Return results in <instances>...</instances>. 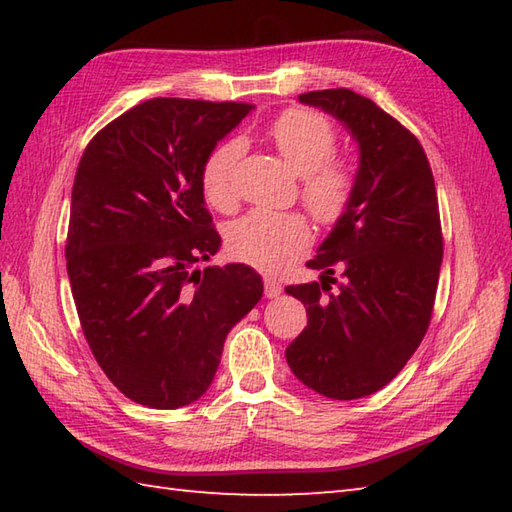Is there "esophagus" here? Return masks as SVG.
Segmentation results:
<instances>
[{
	"label": "esophagus",
	"instance_id": "esophagus-1",
	"mask_svg": "<svg viewBox=\"0 0 512 512\" xmlns=\"http://www.w3.org/2000/svg\"><path fill=\"white\" fill-rule=\"evenodd\" d=\"M264 292H266L268 299H275V297L281 295V284L273 277H266L264 279Z\"/></svg>",
	"mask_w": 512,
	"mask_h": 512
}]
</instances>
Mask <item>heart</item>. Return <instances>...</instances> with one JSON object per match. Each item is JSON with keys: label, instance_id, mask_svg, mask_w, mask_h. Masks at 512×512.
<instances>
[{"label": "heart", "instance_id": "obj_1", "mask_svg": "<svg viewBox=\"0 0 512 512\" xmlns=\"http://www.w3.org/2000/svg\"><path fill=\"white\" fill-rule=\"evenodd\" d=\"M266 138L279 156L301 176V200L321 224H334L350 209L356 191L352 160L334 156L336 129L319 112H281L268 123ZM244 156L242 140H224L204 158L200 182L206 202L215 209H231L237 200L235 171ZM312 231L306 215L297 211L255 209L239 217L226 231L231 255L266 273H279L306 253Z\"/></svg>", "mask_w": 512, "mask_h": 512}]
</instances>
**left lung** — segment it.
I'll return each instance as SVG.
<instances>
[{"instance_id": "8db88e82", "label": "left lung", "mask_w": 512, "mask_h": 512, "mask_svg": "<svg viewBox=\"0 0 512 512\" xmlns=\"http://www.w3.org/2000/svg\"><path fill=\"white\" fill-rule=\"evenodd\" d=\"M299 101L341 121L361 160L350 209L308 262L321 284L286 288L308 312L286 361L317 394L354 400L383 389L427 334L442 264L438 193L418 138L374 101L345 88Z\"/></svg>"}]
</instances>
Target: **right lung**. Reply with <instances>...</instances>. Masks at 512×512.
I'll return each mask as SVG.
<instances>
[{
    "label": "right lung",
    "mask_w": 512,
    "mask_h": 512,
    "mask_svg": "<svg viewBox=\"0 0 512 512\" xmlns=\"http://www.w3.org/2000/svg\"><path fill=\"white\" fill-rule=\"evenodd\" d=\"M248 103L151 99L105 125L74 176L68 277L105 376L151 409L198 400L226 334L262 299L244 264L193 268L222 239L204 206V158Z\"/></svg>",
    "instance_id": "1"
}]
</instances>
